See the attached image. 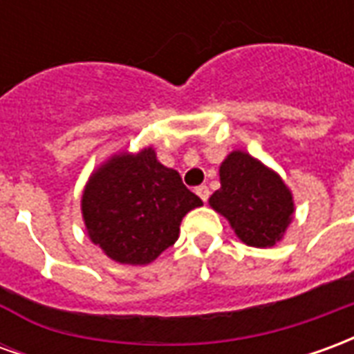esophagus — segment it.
<instances>
[{"label": "esophagus", "instance_id": "obj_1", "mask_svg": "<svg viewBox=\"0 0 354 354\" xmlns=\"http://www.w3.org/2000/svg\"><path fill=\"white\" fill-rule=\"evenodd\" d=\"M195 192H197V195H199L201 199L205 201V203H207L208 197H210V192H208V187H207V185H199V187H197V189H195Z\"/></svg>", "mask_w": 354, "mask_h": 354}]
</instances>
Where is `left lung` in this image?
Segmentation results:
<instances>
[{"instance_id":"8db88e82","label":"left lung","mask_w":354,"mask_h":354,"mask_svg":"<svg viewBox=\"0 0 354 354\" xmlns=\"http://www.w3.org/2000/svg\"><path fill=\"white\" fill-rule=\"evenodd\" d=\"M222 187L208 199L248 246L281 241L292 222L294 201L281 176L245 151H231L220 167Z\"/></svg>"}]
</instances>
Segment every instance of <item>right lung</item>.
Here are the masks:
<instances>
[{
  "label": "right lung",
  "instance_id": "1",
  "mask_svg": "<svg viewBox=\"0 0 354 354\" xmlns=\"http://www.w3.org/2000/svg\"><path fill=\"white\" fill-rule=\"evenodd\" d=\"M203 205L155 149L119 153L94 170L81 197L91 241L119 263L146 266L176 243L180 223Z\"/></svg>",
  "mask_w": 354,
  "mask_h": 354
}]
</instances>
